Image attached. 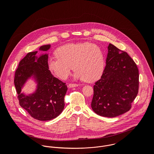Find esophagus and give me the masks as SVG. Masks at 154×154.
Here are the masks:
<instances>
[{
	"instance_id": "obj_1",
	"label": "esophagus",
	"mask_w": 154,
	"mask_h": 154,
	"mask_svg": "<svg viewBox=\"0 0 154 154\" xmlns=\"http://www.w3.org/2000/svg\"><path fill=\"white\" fill-rule=\"evenodd\" d=\"M78 86H79V85L76 84H69L68 85V87H69V88H73V87H76Z\"/></svg>"
}]
</instances>
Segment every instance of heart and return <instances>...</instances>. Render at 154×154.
I'll return each mask as SVG.
<instances>
[{
  "instance_id": "b5f03b06",
  "label": "heart",
  "mask_w": 154,
  "mask_h": 154,
  "mask_svg": "<svg viewBox=\"0 0 154 154\" xmlns=\"http://www.w3.org/2000/svg\"><path fill=\"white\" fill-rule=\"evenodd\" d=\"M56 57L47 60L48 69L57 78L66 79L72 70L75 78L94 82L102 75L105 65L101 49L91 43L68 44L58 48Z\"/></svg>"
}]
</instances>
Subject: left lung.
<instances>
[{"label":"left lung","instance_id":"obj_1","mask_svg":"<svg viewBox=\"0 0 154 154\" xmlns=\"http://www.w3.org/2000/svg\"><path fill=\"white\" fill-rule=\"evenodd\" d=\"M95 84L92 109L103 117L120 116L131 109L137 95V67L126 52L109 44L106 66L101 79Z\"/></svg>","mask_w":154,"mask_h":154}]
</instances>
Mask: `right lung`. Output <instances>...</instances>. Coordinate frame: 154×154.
Listing matches in <instances>:
<instances>
[{
  "label": "right lung",
  "instance_id": "right-lung-1",
  "mask_svg": "<svg viewBox=\"0 0 154 154\" xmlns=\"http://www.w3.org/2000/svg\"><path fill=\"white\" fill-rule=\"evenodd\" d=\"M50 44L42 45L39 50L46 51ZM37 51L28 53L20 61L15 71L14 84L21 107L35 119L47 121L57 117L65 107L64 98L67 87L66 84L54 77L47 66L48 54L38 57ZM31 77L38 84L32 94L26 95L21 89Z\"/></svg>",
  "mask_w": 154,
  "mask_h": 154
}]
</instances>
